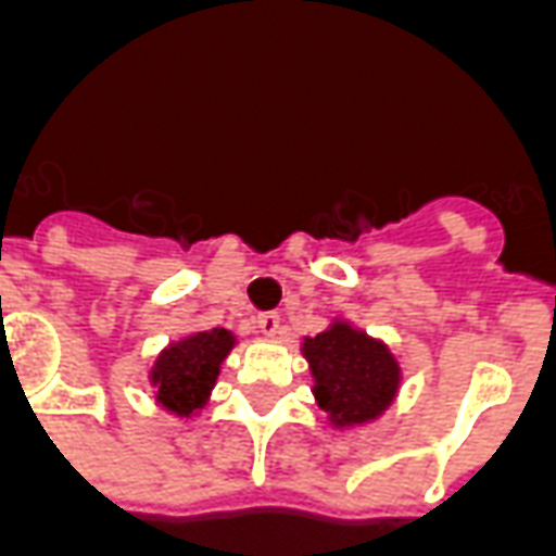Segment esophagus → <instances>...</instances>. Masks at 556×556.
Segmentation results:
<instances>
[{"mask_svg": "<svg viewBox=\"0 0 556 556\" xmlns=\"http://www.w3.org/2000/svg\"><path fill=\"white\" fill-rule=\"evenodd\" d=\"M258 330L265 337H279L282 333V318L277 313H262L258 315Z\"/></svg>", "mask_w": 556, "mask_h": 556, "instance_id": "34e87169", "label": "esophagus"}]
</instances>
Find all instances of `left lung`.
I'll return each instance as SVG.
<instances>
[{"mask_svg": "<svg viewBox=\"0 0 556 556\" xmlns=\"http://www.w3.org/2000/svg\"><path fill=\"white\" fill-rule=\"evenodd\" d=\"M318 408L337 429L372 422L384 414L402 384L399 361L381 339L349 321H333L325 333L303 339Z\"/></svg>", "mask_w": 556, "mask_h": 556, "instance_id": "8db88e82", "label": "left lung"}]
</instances>
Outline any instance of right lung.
I'll return each mask as SVG.
<instances>
[{"label":"right lung","instance_id":"add662e5","mask_svg":"<svg viewBox=\"0 0 556 556\" xmlns=\"http://www.w3.org/2000/svg\"><path fill=\"white\" fill-rule=\"evenodd\" d=\"M235 342L238 339L231 330L214 327V330L178 339L169 349L160 351L151 372H148L157 405L172 410L175 417L199 414L217 384L219 363L229 357Z\"/></svg>","mask_w":556,"mask_h":556}]
</instances>
